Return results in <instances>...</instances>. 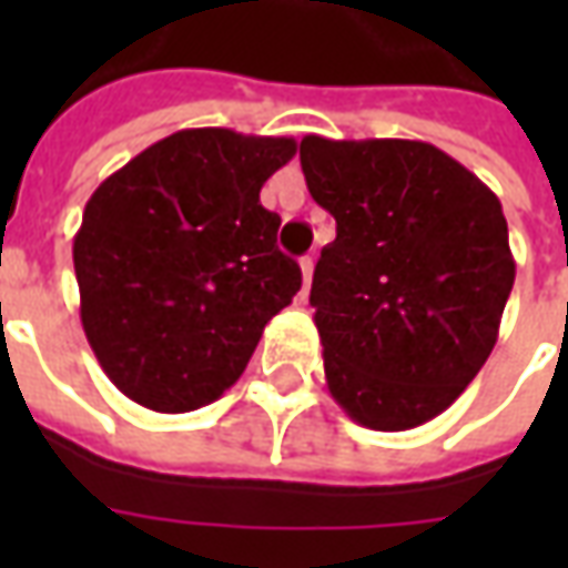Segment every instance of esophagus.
Segmentation results:
<instances>
[{"instance_id": "1", "label": "esophagus", "mask_w": 568, "mask_h": 568, "mask_svg": "<svg viewBox=\"0 0 568 568\" xmlns=\"http://www.w3.org/2000/svg\"><path fill=\"white\" fill-rule=\"evenodd\" d=\"M301 276H304V292L310 288V283H313V258H301Z\"/></svg>"}]
</instances>
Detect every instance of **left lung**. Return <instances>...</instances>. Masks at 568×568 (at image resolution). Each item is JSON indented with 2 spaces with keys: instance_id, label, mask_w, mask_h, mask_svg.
<instances>
[{
  "instance_id": "1",
  "label": "left lung",
  "mask_w": 568,
  "mask_h": 568,
  "mask_svg": "<svg viewBox=\"0 0 568 568\" xmlns=\"http://www.w3.org/2000/svg\"><path fill=\"white\" fill-rule=\"evenodd\" d=\"M310 197L337 222L310 304L325 383L358 426L444 414L496 346L514 285L499 197L419 140H301Z\"/></svg>"
}]
</instances>
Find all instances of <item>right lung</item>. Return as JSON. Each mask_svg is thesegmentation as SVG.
Here are the masks:
<instances>
[{
  "label": "right lung",
  "instance_id": "1",
  "mask_svg": "<svg viewBox=\"0 0 568 568\" xmlns=\"http://www.w3.org/2000/svg\"><path fill=\"white\" fill-rule=\"evenodd\" d=\"M295 151L292 136L179 130L91 194L72 240L81 328L130 402L212 405L292 304L301 267L276 248L261 187Z\"/></svg>",
  "mask_w": 568,
  "mask_h": 568
}]
</instances>
